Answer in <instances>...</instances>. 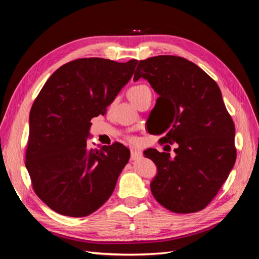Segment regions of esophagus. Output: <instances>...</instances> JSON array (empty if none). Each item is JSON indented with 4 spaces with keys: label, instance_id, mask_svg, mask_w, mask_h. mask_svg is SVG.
I'll return each instance as SVG.
<instances>
[{
    "label": "esophagus",
    "instance_id": "1",
    "mask_svg": "<svg viewBox=\"0 0 259 259\" xmlns=\"http://www.w3.org/2000/svg\"><path fill=\"white\" fill-rule=\"evenodd\" d=\"M140 155V151L138 150L137 148H131V158L134 160L136 159V156Z\"/></svg>",
    "mask_w": 259,
    "mask_h": 259
}]
</instances>
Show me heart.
Returning <instances> with one entry per match:
<instances>
[{"mask_svg":"<svg viewBox=\"0 0 259 259\" xmlns=\"http://www.w3.org/2000/svg\"><path fill=\"white\" fill-rule=\"evenodd\" d=\"M148 89V86L144 85V84H140V85H135L133 86V88H131L128 91H127V96L128 98L134 103V101L140 96V94H142L145 90Z\"/></svg>","mask_w":259,"mask_h":259,"instance_id":"1","label":"heart"}]
</instances>
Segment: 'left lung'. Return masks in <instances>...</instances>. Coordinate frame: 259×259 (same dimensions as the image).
<instances>
[{
  "instance_id": "left-lung-1",
  "label": "left lung",
  "mask_w": 259,
  "mask_h": 259,
  "mask_svg": "<svg viewBox=\"0 0 259 259\" xmlns=\"http://www.w3.org/2000/svg\"><path fill=\"white\" fill-rule=\"evenodd\" d=\"M140 77L159 95L154 133H165L160 143L177 144L174 158L152 148L144 152L158 168L151 192L174 213L199 211L214 199L237 159L236 128L222 92L200 67L170 55L140 60L134 81Z\"/></svg>"
}]
</instances>
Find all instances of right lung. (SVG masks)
Masks as SVG:
<instances>
[{"mask_svg":"<svg viewBox=\"0 0 259 259\" xmlns=\"http://www.w3.org/2000/svg\"><path fill=\"white\" fill-rule=\"evenodd\" d=\"M137 62L70 61L50 76L34 100L26 167L34 192L56 213L88 216L112 194L130 150L119 143L89 149L86 142L91 120L106 113Z\"/></svg>","mask_w":259,"mask_h":259,"instance_id":"add662e5","label":"right lung"}]
</instances>
